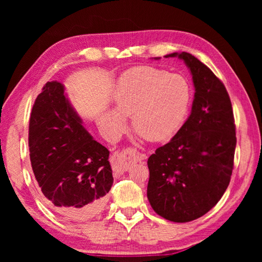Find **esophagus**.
<instances>
[{"instance_id":"obj_1","label":"esophagus","mask_w":262,"mask_h":262,"mask_svg":"<svg viewBox=\"0 0 262 262\" xmlns=\"http://www.w3.org/2000/svg\"><path fill=\"white\" fill-rule=\"evenodd\" d=\"M145 155L137 152L135 149L128 148L122 150L121 152L114 155L113 157V171L115 174H122L129 168L130 163L143 161Z\"/></svg>"}]
</instances>
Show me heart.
Here are the masks:
<instances>
[{
    "mask_svg": "<svg viewBox=\"0 0 262 262\" xmlns=\"http://www.w3.org/2000/svg\"><path fill=\"white\" fill-rule=\"evenodd\" d=\"M190 91L185 78L154 67H136L123 73L112 95L113 110L99 117L100 127L117 136L132 117L137 134L149 141L170 139L180 129L187 114Z\"/></svg>",
    "mask_w": 262,
    "mask_h": 262,
    "instance_id": "obj_1",
    "label": "heart"
}]
</instances>
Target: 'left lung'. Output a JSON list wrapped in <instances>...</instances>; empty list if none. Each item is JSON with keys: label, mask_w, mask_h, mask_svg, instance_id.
<instances>
[{"label": "left lung", "mask_w": 262, "mask_h": 262, "mask_svg": "<svg viewBox=\"0 0 262 262\" xmlns=\"http://www.w3.org/2000/svg\"><path fill=\"white\" fill-rule=\"evenodd\" d=\"M165 57L185 62L195 94L187 120L148 159L147 196L159 216L185 223L207 214L227 190L233 168L236 126L227 89L206 64L186 52Z\"/></svg>", "instance_id": "8db88e82"}]
</instances>
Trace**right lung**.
Returning <instances> with one entry per match:
<instances>
[{
  "mask_svg": "<svg viewBox=\"0 0 262 262\" xmlns=\"http://www.w3.org/2000/svg\"><path fill=\"white\" fill-rule=\"evenodd\" d=\"M29 147L34 177L53 210L85 221L103 209L113 185L110 151L83 127L60 82H47L34 101Z\"/></svg>",
  "mask_w": 262,
  "mask_h": 262,
  "instance_id": "add662e5",
  "label": "right lung"
}]
</instances>
